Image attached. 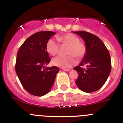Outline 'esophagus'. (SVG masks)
Masks as SVG:
<instances>
[{"label":"esophagus","instance_id":"34e87169","mask_svg":"<svg viewBox=\"0 0 123 123\" xmlns=\"http://www.w3.org/2000/svg\"><path fill=\"white\" fill-rule=\"evenodd\" d=\"M62 69L65 71H71V69H68V68H63Z\"/></svg>","mask_w":123,"mask_h":123}]
</instances>
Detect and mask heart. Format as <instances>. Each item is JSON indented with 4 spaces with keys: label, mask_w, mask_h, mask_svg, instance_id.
Segmentation results:
<instances>
[{
    "label": "heart",
    "mask_w": 123,
    "mask_h": 123,
    "mask_svg": "<svg viewBox=\"0 0 123 123\" xmlns=\"http://www.w3.org/2000/svg\"><path fill=\"white\" fill-rule=\"evenodd\" d=\"M59 42L63 45L68 46L67 54H71L68 56H58L52 60V65L62 68H70L76 63V56L78 58H81L84 54L85 48L83 44L80 42L78 37L72 33H67L56 37ZM54 39H50L46 44V50L49 54L55 55L59 52L60 45Z\"/></svg>",
    "instance_id": "heart-1"
}]
</instances>
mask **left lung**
<instances>
[{
    "label": "left lung",
    "instance_id": "8db88e82",
    "mask_svg": "<svg viewBox=\"0 0 123 123\" xmlns=\"http://www.w3.org/2000/svg\"><path fill=\"white\" fill-rule=\"evenodd\" d=\"M86 44V52L79 66L74 69L78 73L76 84L83 92H93L100 89L108 79L111 69L110 55L104 42L93 34L75 31ZM86 65V69L81 66Z\"/></svg>",
    "mask_w": 123,
    "mask_h": 123
}]
</instances>
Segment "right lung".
<instances>
[{"label": "right lung", "mask_w": 123, "mask_h": 123, "mask_svg": "<svg viewBox=\"0 0 123 123\" xmlns=\"http://www.w3.org/2000/svg\"><path fill=\"white\" fill-rule=\"evenodd\" d=\"M53 31L34 34L21 45L17 53L15 70L23 87L31 95L43 96L50 92L55 82L58 67H44L50 59L46 44Z\"/></svg>", "instance_id": "obj_1"}]
</instances>
